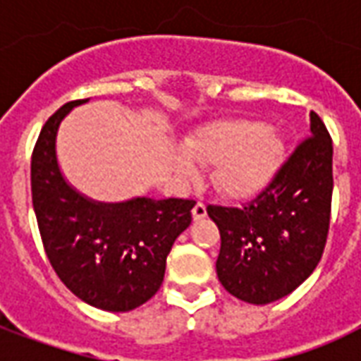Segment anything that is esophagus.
Instances as JSON below:
<instances>
[{
	"instance_id": "1",
	"label": "esophagus",
	"mask_w": 361,
	"mask_h": 361,
	"mask_svg": "<svg viewBox=\"0 0 361 361\" xmlns=\"http://www.w3.org/2000/svg\"><path fill=\"white\" fill-rule=\"evenodd\" d=\"M191 212H193V219L195 220L204 219V216H207V204L201 203V201H197L195 207H193V211Z\"/></svg>"
}]
</instances>
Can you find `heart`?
I'll list each match as a JSON object with an SVG mask.
<instances>
[{
  "instance_id": "1",
  "label": "heart",
  "mask_w": 361,
  "mask_h": 361,
  "mask_svg": "<svg viewBox=\"0 0 361 361\" xmlns=\"http://www.w3.org/2000/svg\"><path fill=\"white\" fill-rule=\"evenodd\" d=\"M286 160V145L276 129L259 121L228 119L201 127L183 142L176 158L181 180L195 178V166H212V183L224 195L253 197L279 176Z\"/></svg>"
}]
</instances>
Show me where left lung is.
Listing matches in <instances>:
<instances>
[{
  "label": "left lung",
  "mask_w": 361,
  "mask_h": 361,
  "mask_svg": "<svg viewBox=\"0 0 361 361\" xmlns=\"http://www.w3.org/2000/svg\"><path fill=\"white\" fill-rule=\"evenodd\" d=\"M310 129L255 199L242 207H207L222 240L216 274L242 302H276L321 261L331 222L333 141L315 111Z\"/></svg>",
  "instance_id": "left-lung-1"
}]
</instances>
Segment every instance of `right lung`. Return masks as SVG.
<instances>
[{"label": "right lung", "instance_id": "obj_1", "mask_svg": "<svg viewBox=\"0 0 361 361\" xmlns=\"http://www.w3.org/2000/svg\"><path fill=\"white\" fill-rule=\"evenodd\" d=\"M61 106L38 135L30 188L38 230L54 271L77 298L104 311H131L157 294L166 257L191 224V199L135 197L100 203L63 178L56 157L59 123L75 106Z\"/></svg>", "mask_w": 361, "mask_h": 361}]
</instances>
